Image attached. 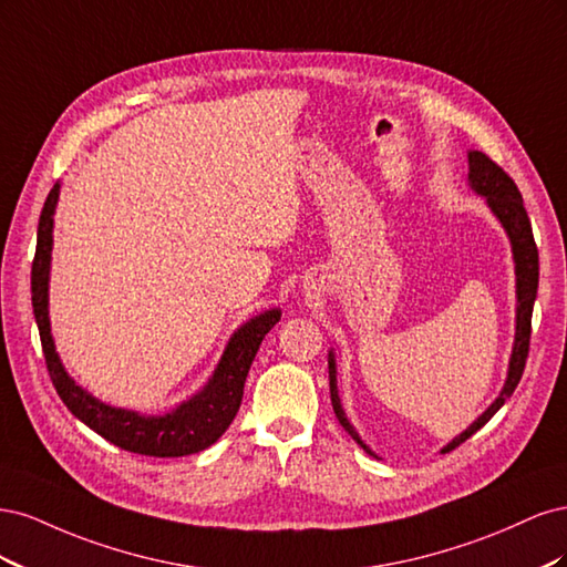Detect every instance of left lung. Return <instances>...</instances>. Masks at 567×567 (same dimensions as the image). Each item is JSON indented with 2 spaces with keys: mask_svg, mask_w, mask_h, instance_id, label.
<instances>
[{
  "mask_svg": "<svg viewBox=\"0 0 567 567\" xmlns=\"http://www.w3.org/2000/svg\"><path fill=\"white\" fill-rule=\"evenodd\" d=\"M468 165H471V184L477 194H483L489 203V208L494 210V215L502 219V225L506 227L511 244H513V260H516V274H518V329H516V348H513V357H511V367H508V379L506 385L502 390L496 402L480 416L466 433H461L456 440H452L447 447L442 452H452L456 450L461 442H466L471 435H475L480 427H483L496 411L504 406V402L511 398L513 390L518 388L523 371H525V362H527V352H529V333H532V307H535V298H537V286H539V252H537V244L535 236H532V225L527 210L523 205V196L518 192L516 182H513L504 167L496 165L489 156H485L483 151H471L468 153ZM329 385H331V404L336 416L340 421V425L352 435V440L357 444H362L364 452L373 454L367 444L359 440L357 431L350 425L346 411L340 406L338 400V388H336V362L333 354H329Z\"/></svg>",
  "mask_w": 567,
  "mask_h": 567,
  "instance_id": "1",
  "label": "left lung"
}]
</instances>
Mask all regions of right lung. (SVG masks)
<instances>
[{
    "mask_svg": "<svg viewBox=\"0 0 567 567\" xmlns=\"http://www.w3.org/2000/svg\"><path fill=\"white\" fill-rule=\"evenodd\" d=\"M59 198V184L51 188L38 227V248L30 271L32 290V312L40 329L44 364L49 379L54 383L59 398L73 414L90 425L94 433L113 442L115 447L144 454V456H186L210 447L217 437L227 431L234 421L244 398V383L252 359L260 350L262 338L271 331V326L281 319L279 310H269L260 317L250 319L238 329L229 346L221 354L217 371L210 383L188 400L173 414L167 416H140L134 411L113 409L94 400L92 394L80 390L68 373L63 371L59 354L54 350V340L49 333V312H47V284H49V260H51V227H54V208Z\"/></svg>",
    "mask_w": 567,
    "mask_h": 567,
    "instance_id": "obj_1",
    "label": "right lung"
}]
</instances>
